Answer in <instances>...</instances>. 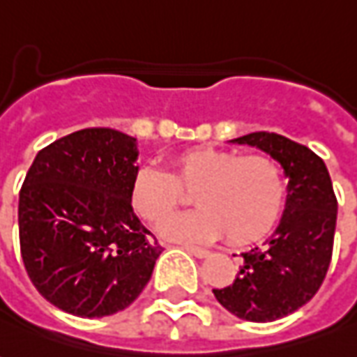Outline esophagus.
<instances>
[{"instance_id":"34e87169","label":"esophagus","mask_w":357,"mask_h":357,"mask_svg":"<svg viewBox=\"0 0 357 357\" xmlns=\"http://www.w3.org/2000/svg\"><path fill=\"white\" fill-rule=\"evenodd\" d=\"M183 249H185L187 253H191V255L199 257V259H204V257H208V251H206L204 248H197V245H189V243H187V245H183Z\"/></svg>"}]
</instances>
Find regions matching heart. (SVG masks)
I'll return each instance as SVG.
<instances>
[{"mask_svg":"<svg viewBox=\"0 0 357 357\" xmlns=\"http://www.w3.org/2000/svg\"><path fill=\"white\" fill-rule=\"evenodd\" d=\"M193 189L197 208L162 224L168 239H213L251 243L273 230L280 218L286 183L280 166L266 154H241L197 146L172 158V174L154 168L137 172L131 203L151 224L168 218Z\"/></svg>","mask_w":357,"mask_h":357,"instance_id":"obj_1","label":"heart"}]
</instances>
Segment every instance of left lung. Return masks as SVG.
<instances>
[{"instance_id": "1", "label": "left lung", "mask_w": 357, "mask_h": 357, "mask_svg": "<svg viewBox=\"0 0 357 357\" xmlns=\"http://www.w3.org/2000/svg\"><path fill=\"white\" fill-rule=\"evenodd\" d=\"M234 143L271 154L288 178V197L273 236L241 253L236 280L213 294L231 315L268 323L305 305L321 288L333 257L338 203L325 162L307 146L266 131Z\"/></svg>"}]
</instances>
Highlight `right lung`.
I'll use <instances>...</instances> for the list:
<instances>
[{
  "instance_id": "obj_1",
  "label": "right lung",
  "mask_w": 357,
  "mask_h": 357,
  "mask_svg": "<svg viewBox=\"0 0 357 357\" xmlns=\"http://www.w3.org/2000/svg\"><path fill=\"white\" fill-rule=\"evenodd\" d=\"M137 139L81 129L42 149L19 193V241L29 278L79 317L129 307L162 248L131 206Z\"/></svg>"
}]
</instances>
